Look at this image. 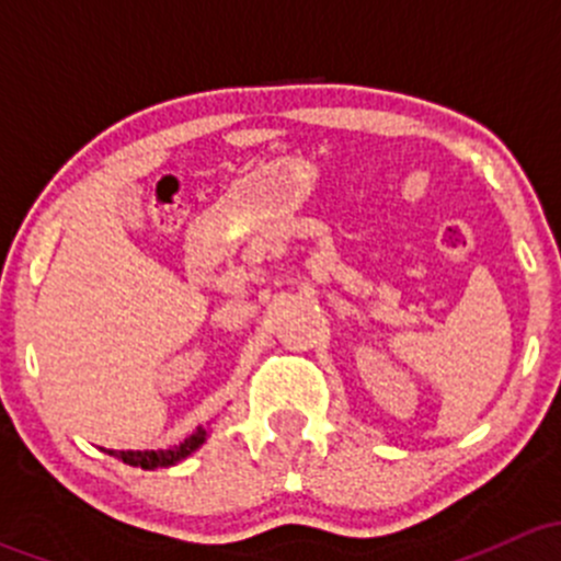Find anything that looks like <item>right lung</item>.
<instances>
[{"instance_id": "add662e5", "label": "right lung", "mask_w": 561, "mask_h": 561, "mask_svg": "<svg viewBox=\"0 0 561 561\" xmlns=\"http://www.w3.org/2000/svg\"><path fill=\"white\" fill-rule=\"evenodd\" d=\"M208 432L206 428H197L195 434H190L186 439H181L179 445L165 450H105V454L122 458L124 463L129 467H140V469H157V467H173V463L184 461L186 456L195 454L203 443H206Z\"/></svg>"}]
</instances>
